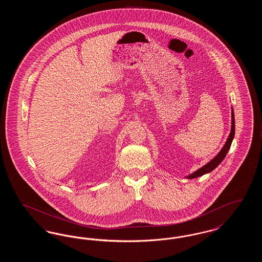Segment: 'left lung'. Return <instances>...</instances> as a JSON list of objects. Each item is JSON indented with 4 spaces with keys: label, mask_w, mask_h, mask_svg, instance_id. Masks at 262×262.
Returning a JSON list of instances; mask_svg holds the SVG:
<instances>
[{
    "label": "left lung",
    "mask_w": 262,
    "mask_h": 262,
    "mask_svg": "<svg viewBox=\"0 0 262 262\" xmlns=\"http://www.w3.org/2000/svg\"><path fill=\"white\" fill-rule=\"evenodd\" d=\"M234 137H235V116H234V110L232 108V127H231V133H230V135L228 137V139H227L223 148L212 159L210 162L207 163L206 165H204L203 167L200 168L194 173L187 176V179H194V178H198V177L203 176L204 174L210 173L211 171H213L220 163L223 161V159L226 157L228 151H229L230 147H231V144H232V141L234 139Z\"/></svg>",
    "instance_id": "8db88e82"
}]
</instances>
